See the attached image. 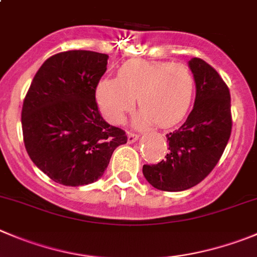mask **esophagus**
Here are the masks:
<instances>
[{"mask_svg":"<svg viewBox=\"0 0 257 257\" xmlns=\"http://www.w3.org/2000/svg\"><path fill=\"white\" fill-rule=\"evenodd\" d=\"M138 139H139L138 134H133V133L127 134V143H128V144L135 143V141L138 140Z\"/></svg>","mask_w":257,"mask_h":257,"instance_id":"34e87169","label":"esophagus"}]
</instances>
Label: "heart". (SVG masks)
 <instances>
[{
  "label": "heart",
  "mask_w": 257,
  "mask_h": 257,
  "mask_svg": "<svg viewBox=\"0 0 257 257\" xmlns=\"http://www.w3.org/2000/svg\"><path fill=\"white\" fill-rule=\"evenodd\" d=\"M195 79L182 64L150 60H131L114 78H103L96 85V101L104 118L121 123L135 106L141 111L136 123L170 127L182 121L193 103Z\"/></svg>",
  "instance_id": "obj_1"
}]
</instances>
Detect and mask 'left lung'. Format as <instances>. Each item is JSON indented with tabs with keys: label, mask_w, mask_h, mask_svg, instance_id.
Wrapping results in <instances>:
<instances>
[{
	"label": "left lung",
	"mask_w": 257,
	"mask_h": 257,
	"mask_svg": "<svg viewBox=\"0 0 257 257\" xmlns=\"http://www.w3.org/2000/svg\"><path fill=\"white\" fill-rule=\"evenodd\" d=\"M188 65L195 79L192 112L178 130L167 134L165 159L143 167L146 180L165 192H182L202 182L221 159L231 135L228 87L204 60L192 58Z\"/></svg>",
	"instance_id": "8db88e82"
}]
</instances>
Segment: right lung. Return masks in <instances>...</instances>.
<instances>
[{"label":"right lung","mask_w":257,"mask_h":257,"mask_svg":"<svg viewBox=\"0 0 257 257\" xmlns=\"http://www.w3.org/2000/svg\"><path fill=\"white\" fill-rule=\"evenodd\" d=\"M107 54L69 50L44 62L21 112L24 143L36 167L68 187L96 182L124 131L102 118L96 85L107 69Z\"/></svg>","instance_id":"obj_1"}]
</instances>
